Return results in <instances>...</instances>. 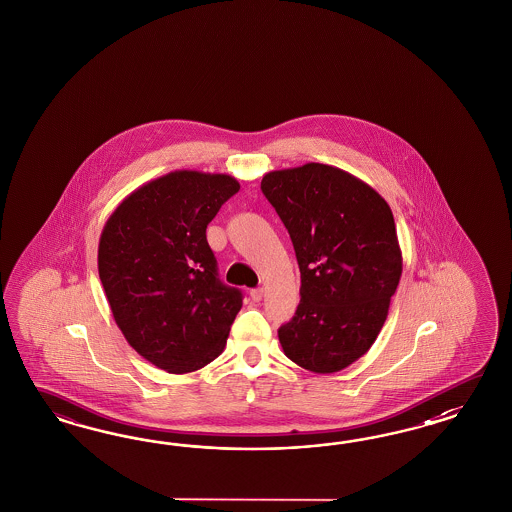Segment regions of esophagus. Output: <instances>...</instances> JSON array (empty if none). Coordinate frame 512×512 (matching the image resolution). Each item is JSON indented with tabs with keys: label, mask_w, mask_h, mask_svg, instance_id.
Returning <instances> with one entry per match:
<instances>
[{
	"label": "esophagus",
	"mask_w": 512,
	"mask_h": 512,
	"mask_svg": "<svg viewBox=\"0 0 512 512\" xmlns=\"http://www.w3.org/2000/svg\"><path fill=\"white\" fill-rule=\"evenodd\" d=\"M249 296H251L253 302H261V300H263L264 291L263 289H253V291L249 293Z\"/></svg>",
	"instance_id": "34e87169"
}]
</instances>
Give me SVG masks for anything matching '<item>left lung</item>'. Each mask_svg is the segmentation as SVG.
I'll return each mask as SVG.
<instances>
[{"label":"left lung","mask_w":512,"mask_h":512,"mask_svg":"<svg viewBox=\"0 0 512 512\" xmlns=\"http://www.w3.org/2000/svg\"><path fill=\"white\" fill-rule=\"evenodd\" d=\"M291 234L300 304L278 330L285 357L336 373L368 353L402 278L387 201L351 172L323 163L266 172L261 182Z\"/></svg>","instance_id":"obj_1"}]
</instances>
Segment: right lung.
<instances>
[{
  "label": "right lung",
  "mask_w": 512,
  "mask_h": 512,
  "mask_svg": "<svg viewBox=\"0 0 512 512\" xmlns=\"http://www.w3.org/2000/svg\"><path fill=\"white\" fill-rule=\"evenodd\" d=\"M240 189L221 172L172 171L110 214L97 268L127 343L169 373L201 370L229 338L242 293L219 283L206 227Z\"/></svg>",
  "instance_id": "obj_1"
}]
</instances>
